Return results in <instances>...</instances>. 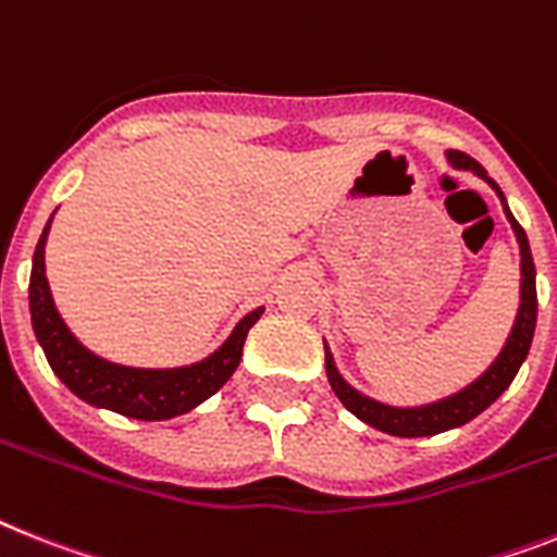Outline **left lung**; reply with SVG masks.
I'll list each match as a JSON object with an SVG mask.
<instances>
[{
    "instance_id": "1",
    "label": "left lung",
    "mask_w": 557,
    "mask_h": 557,
    "mask_svg": "<svg viewBox=\"0 0 557 557\" xmlns=\"http://www.w3.org/2000/svg\"><path fill=\"white\" fill-rule=\"evenodd\" d=\"M453 166H459V170H473L475 175H481L498 191V198L504 203V195L498 189L493 177H487L484 166L479 161L467 156V152H459V149H450L447 152ZM504 212H507L509 223L516 228L518 246H521V308H518V320L512 325V334H509L507 345L498 354L490 371L475 380L473 385L465 387L461 394L450 396V399H442L436 405H424V408H387V405H380V401L368 399L359 391L348 385V382L336 373L334 359H331L329 348H325V371H329V382L334 387V394L339 396L345 408L350 413L362 419L371 428L382 430V433H391V436H405V438H416V436H436V433H445L450 428H461L470 419L481 413V410H487L498 396L504 394L509 387V382L516 380L518 368L530 354L532 345V334H535V317H539V294H535V263H532V251L530 243H527L524 228L521 223L512 218V212L504 203Z\"/></svg>"
}]
</instances>
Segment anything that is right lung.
Masks as SVG:
<instances>
[{"mask_svg": "<svg viewBox=\"0 0 557 557\" xmlns=\"http://www.w3.org/2000/svg\"><path fill=\"white\" fill-rule=\"evenodd\" d=\"M48 228L50 223L45 226L39 243H36V251H33L30 320L50 368L78 399L98 405V408H110L121 416H129V419L161 422V419L186 413L226 385L228 376L240 366L246 334L260 320L263 308L243 317L240 325L223 343V348L214 350L212 357L198 362V366L172 368V371L115 366V362H107V359L90 354L84 345H78L76 336L70 334L59 311H55L48 277H45Z\"/></svg>", "mask_w": 557, "mask_h": 557, "instance_id": "add662e5", "label": "right lung"}]
</instances>
